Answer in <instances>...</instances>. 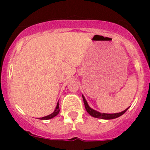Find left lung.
I'll return each instance as SVG.
<instances>
[{"mask_svg": "<svg viewBox=\"0 0 150 150\" xmlns=\"http://www.w3.org/2000/svg\"><path fill=\"white\" fill-rule=\"evenodd\" d=\"M82 96H83V102H84L85 107H86V110L87 112H88L90 116H93L95 118H98V119H101V120H112V119H116V118L120 117L122 115L124 114L125 112H126L128 108H129V107H128L125 110L122 111L120 112H116V113H104V112H100L91 108L89 107V105L88 104V103H87L86 100L85 98V97L83 95H82Z\"/></svg>", "mask_w": 150, "mask_h": 150, "instance_id": "8db88e82", "label": "left lung"}]
</instances>
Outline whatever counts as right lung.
<instances>
[{"mask_svg": "<svg viewBox=\"0 0 150 150\" xmlns=\"http://www.w3.org/2000/svg\"><path fill=\"white\" fill-rule=\"evenodd\" d=\"M59 111H60V109H59V102H58V104H57L56 107H55V110L51 114L48 115V116H44V117H42V118H39V120H50V119H52L53 117L56 116L59 113Z\"/></svg>", "mask_w": 150, "mask_h": 150, "instance_id": "add662e5", "label": "right lung"}]
</instances>
